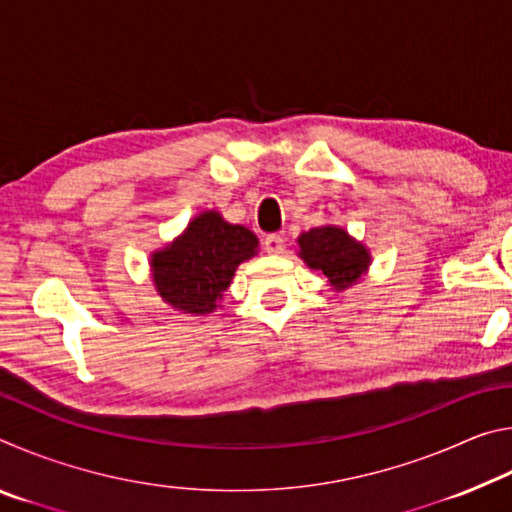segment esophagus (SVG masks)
Segmentation results:
<instances>
[{
	"mask_svg": "<svg viewBox=\"0 0 512 512\" xmlns=\"http://www.w3.org/2000/svg\"><path fill=\"white\" fill-rule=\"evenodd\" d=\"M262 244L268 255H280L284 250V239L280 235H266Z\"/></svg>",
	"mask_w": 512,
	"mask_h": 512,
	"instance_id": "esophagus-1",
	"label": "esophagus"
}]
</instances>
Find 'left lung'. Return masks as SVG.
<instances>
[{
	"instance_id": "8db88e82",
	"label": "left lung",
	"mask_w": 512,
	"mask_h": 512,
	"mask_svg": "<svg viewBox=\"0 0 512 512\" xmlns=\"http://www.w3.org/2000/svg\"><path fill=\"white\" fill-rule=\"evenodd\" d=\"M300 257L309 268H318L336 289H348L370 264L368 250L334 225L311 228L300 235Z\"/></svg>"
}]
</instances>
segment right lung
<instances>
[{"label":"right lung","mask_w":512,"mask_h":512,"mask_svg":"<svg viewBox=\"0 0 512 512\" xmlns=\"http://www.w3.org/2000/svg\"><path fill=\"white\" fill-rule=\"evenodd\" d=\"M257 237L244 225L205 212L183 237L153 255V282L162 300L185 314H212L237 266L255 255Z\"/></svg>","instance_id":"obj_1"}]
</instances>
